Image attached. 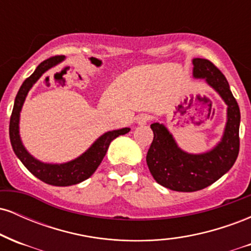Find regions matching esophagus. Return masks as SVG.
<instances>
[{"mask_svg":"<svg viewBox=\"0 0 251 251\" xmlns=\"http://www.w3.org/2000/svg\"><path fill=\"white\" fill-rule=\"evenodd\" d=\"M137 124L138 125H146L148 124V122L150 120V116H148V114H140V116L137 117Z\"/></svg>","mask_w":251,"mask_h":251,"instance_id":"34e87169","label":"esophagus"}]
</instances>
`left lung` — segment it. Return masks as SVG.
<instances>
[{
  "label": "left lung",
  "mask_w": 251,
  "mask_h": 251,
  "mask_svg": "<svg viewBox=\"0 0 251 251\" xmlns=\"http://www.w3.org/2000/svg\"><path fill=\"white\" fill-rule=\"evenodd\" d=\"M195 79H204L222 98L226 107V123L221 140L203 153L181 150L164 124L153 123V142L146 163L158 184L174 191L194 192L211 185L232 168L240 151L241 113L226 76L206 59L192 60Z\"/></svg>",
  "instance_id": "8db88e82"
}]
</instances>
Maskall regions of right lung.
<instances>
[{
  "label": "right lung",
  "instance_id": "1",
  "mask_svg": "<svg viewBox=\"0 0 251 251\" xmlns=\"http://www.w3.org/2000/svg\"><path fill=\"white\" fill-rule=\"evenodd\" d=\"M63 60H65L63 56H54L45 60L37 66L34 73L25 80L19 92H17L9 124L10 143L16 157L21 160L22 164L28 169L30 174H33L40 180L54 186L74 185V184L81 183V181L91 177L96 172L100 163L102 162L112 140H114L119 135L126 134L131 131L129 127H124L106 132V133L100 135L82 154H80L75 159L70 160L67 163H43L41 160L36 159L35 157H33L27 151V149L25 148L24 143L21 140V135H20V116H21L20 113H21L22 106H24L25 98L28 96V92L33 87L34 83L46 72L55 67Z\"/></svg>",
  "mask_w": 251,
  "mask_h": 251
}]
</instances>
